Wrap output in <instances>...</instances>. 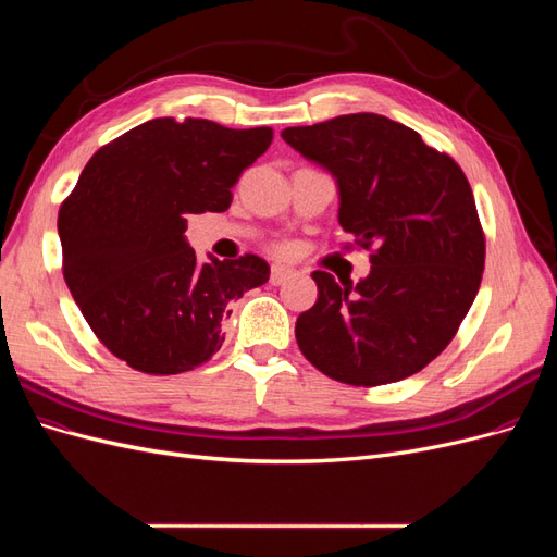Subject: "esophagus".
Segmentation results:
<instances>
[{"label":"esophagus","mask_w":557,"mask_h":557,"mask_svg":"<svg viewBox=\"0 0 557 557\" xmlns=\"http://www.w3.org/2000/svg\"><path fill=\"white\" fill-rule=\"evenodd\" d=\"M293 276H295V269L283 267V264H274L272 267V274H269V283L281 285V283H285L288 278H293Z\"/></svg>","instance_id":"1"}]
</instances>
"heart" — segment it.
<instances>
[{
    "mask_svg": "<svg viewBox=\"0 0 557 557\" xmlns=\"http://www.w3.org/2000/svg\"><path fill=\"white\" fill-rule=\"evenodd\" d=\"M276 250H278V252H288V246H278Z\"/></svg>",
    "mask_w": 557,
    "mask_h": 557,
    "instance_id": "b5f03b06",
    "label": "heart"
}]
</instances>
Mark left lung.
<instances>
[{"label": "left lung", "instance_id": "left-lung-1", "mask_svg": "<svg viewBox=\"0 0 557 557\" xmlns=\"http://www.w3.org/2000/svg\"><path fill=\"white\" fill-rule=\"evenodd\" d=\"M336 178L339 225L371 250L372 272L342 285L313 272L315 305L297 318L305 358L348 385H385L430 364L474 301L485 237L465 172L407 125L348 113L281 132Z\"/></svg>", "mask_w": 557, "mask_h": 557}]
</instances>
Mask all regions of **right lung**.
<instances>
[{
	"label": "right lung",
	"mask_w": 557,
	"mask_h": 557,
	"mask_svg": "<svg viewBox=\"0 0 557 557\" xmlns=\"http://www.w3.org/2000/svg\"><path fill=\"white\" fill-rule=\"evenodd\" d=\"M272 127L230 129L205 117H153L102 146L62 201V274L115 358L153 376L190 372L225 342L232 301L269 278V264H199L185 242L190 213L227 211Z\"/></svg>",
	"instance_id": "obj_1"
}]
</instances>
